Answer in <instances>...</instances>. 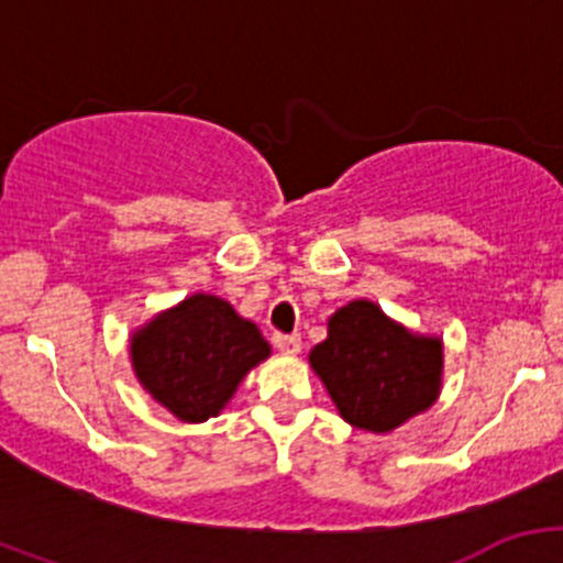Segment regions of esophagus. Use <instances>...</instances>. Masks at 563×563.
Listing matches in <instances>:
<instances>
[{
  "label": "esophagus",
  "instance_id": "obj_1",
  "mask_svg": "<svg viewBox=\"0 0 563 563\" xmlns=\"http://www.w3.org/2000/svg\"><path fill=\"white\" fill-rule=\"evenodd\" d=\"M275 349L283 354H299L302 351V338L299 334H275Z\"/></svg>",
  "mask_w": 563,
  "mask_h": 563
}]
</instances>
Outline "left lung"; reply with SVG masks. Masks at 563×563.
Returning <instances> with one entry per match:
<instances>
[{"label":"left lung","instance_id":"obj_1","mask_svg":"<svg viewBox=\"0 0 563 563\" xmlns=\"http://www.w3.org/2000/svg\"><path fill=\"white\" fill-rule=\"evenodd\" d=\"M308 360L340 417L378 435L428 411L444 384V340L413 332L371 299L334 310Z\"/></svg>","mask_w":563,"mask_h":563}]
</instances>
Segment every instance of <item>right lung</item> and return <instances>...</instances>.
Here are the masks:
<instances>
[{"instance_id": "add662e5", "label": "right lung", "mask_w": 563, "mask_h": 563, "mask_svg": "<svg viewBox=\"0 0 563 563\" xmlns=\"http://www.w3.org/2000/svg\"><path fill=\"white\" fill-rule=\"evenodd\" d=\"M269 354L261 329L214 294H190L130 334L139 384L187 424L218 417Z\"/></svg>"}]
</instances>
